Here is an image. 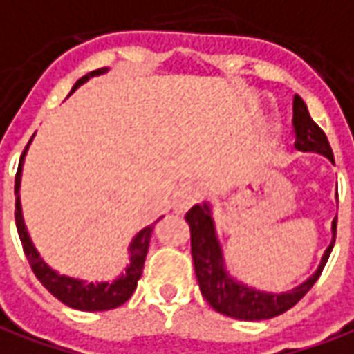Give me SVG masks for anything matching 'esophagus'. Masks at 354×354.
Returning <instances> with one entry per match:
<instances>
[{
	"label": "esophagus",
	"mask_w": 354,
	"mask_h": 354,
	"mask_svg": "<svg viewBox=\"0 0 354 354\" xmlns=\"http://www.w3.org/2000/svg\"><path fill=\"white\" fill-rule=\"evenodd\" d=\"M197 195H199V192H197L195 185H180L172 195V209H174V212L182 214V212L187 211L197 201Z\"/></svg>",
	"instance_id": "obj_1"
}]
</instances>
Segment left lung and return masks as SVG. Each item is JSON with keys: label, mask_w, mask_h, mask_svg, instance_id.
<instances>
[{"label": "left lung", "mask_w": 354, "mask_h": 354, "mask_svg": "<svg viewBox=\"0 0 354 354\" xmlns=\"http://www.w3.org/2000/svg\"><path fill=\"white\" fill-rule=\"evenodd\" d=\"M293 134H295V149L303 153L324 155L333 165L330 142L320 130V126L310 118L305 101L299 95L293 97ZM185 222L189 224L195 276L199 281L203 297L207 299L209 305L214 310H218L220 315H226L236 320H247V322L268 320L274 316L283 315L291 306L297 305L320 278L332 253L335 232H337V216H335L332 220V241L324 251L320 264L313 276H308L305 281H301L299 286L288 291H263L253 286H247L230 274L224 251L220 245L211 201L194 205L185 212Z\"/></svg>", "instance_id": "8db88e82"}]
</instances>
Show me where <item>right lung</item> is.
Wrapping results in <instances>:
<instances>
[{
  "label": "right lung",
  "mask_w": 354,
  "mask_h": 354,
  "mask_svg": "<svg viewBox=\"0 0 354 354\" xmlns=\"http://www.w3.org/2000/svg\"><path fill=\"white\" fill-rule=\"evenodd\" d=\"M109 68H97V71H91L90 74L82 76L78 82L74 84L71 93L78 90L82 84H86L93 76H100L105 74ZM36 136V134H34ZM30 138L28 145L24 147V151L19 160V170H17V176H15V222H17V232L21 237L22 249L24 254L30 263L32 270L36 274V278L41 281V286L48 289L51 295H55L61 303H65L71 308L76 310H84V313H95V310H111V308H117L122 303H126L128 299L132 297V293L138 288V280L142 278L143 272V263H145V257H147V249H149V239H151L153 228L160 218H157L153 224L142 228L130 241L128 245V263H126L122 274H118L117 278L113 280H101V281H88L84 278H74V276H66V274H59L53 270L41 257H39L38 249L34 247L30 234L26 230L24 224V216H22V203H21V180H22V167H24V157L28 153L32 140Z\"/></svg>",
  "instance_id": "1"
}]
</instances>
